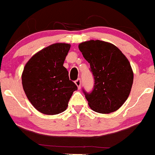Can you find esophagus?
<instances>
[{
	"instance_id": "1",
	"label": "esophagus",
	"mask_w": 155,
	"mask_h": 155,
	"mask_svg": "<svg viewBox=\"0 0 155 155\" xmlns=\"http://www.w3.org/2000/svg\"><path fill=\"white\" fill-rule=\"evenodd\" d=\"M75 84L78 86V89H81V81L80 78L77 79L76 81H75Z\"/></svg>"
}]
</instances>
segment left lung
Here are the masks:
<instances>
[{"mask_svg":"<svg viewBox=\"0 0 155 155\" xmlns=\"http://www.w3.org/2000/svg\"><path fill=\"white\" fill-rule=\"evenodd\" d=\"M78 48L94 79L91 92L83 89L89 107L100 113L116 111L129 97L133 83L129 60L117 47L104 41L90 40Z\"/></svg>","mask_w":155,"mask_h":155,"instance_id":"8db88e82","label":"left lung"}]
</instances>
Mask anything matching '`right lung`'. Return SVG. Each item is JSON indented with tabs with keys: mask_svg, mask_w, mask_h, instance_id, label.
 Instances as JSON below:
<instances>
[{
	"mask_svg": "<svg viewBox=\"0 0 155 155\" xmlns=\"http://www.w3.org/2000/svg\"><path fill=\"white\" fill-rule=\"evenodd\" d=\"M70 47L66 43L53 44L34 54L25 65L23 90L40 113L55 115L64 112L73 92L78 90L63 66Z\"/></svg>",
	"mask_w": 155,
	"mask_h": 155,
	"instance_id": "1",
	"label": "right lung"
}]
</instances>
